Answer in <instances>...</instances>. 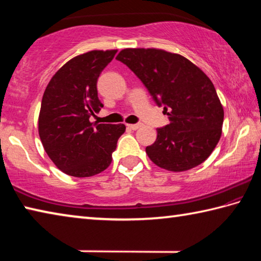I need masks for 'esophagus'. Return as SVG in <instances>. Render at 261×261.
<instances>
[{
    "label": "esophagus",
    "mask_w": 261,
    "mask_h": 261,
    "mask_svg": "<svg viewBox=\"0 0 261 261\" xmlns=\"http://www.w3.org/2000/svg\"><path fill=\"white\" fill-rule=\"evenodd\" d=\"M141 126V123H137V124H127V127H130L131 130H137Z\"/></svg>",
    "instance_id": "esophagus-1"
}]
</instances>
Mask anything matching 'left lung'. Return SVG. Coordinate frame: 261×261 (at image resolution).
<instances>
[{
    "label": "left lung",
    "instance_id": "left-lung-1",
    "mask_svg": "<svg viewBox=\"0 0 261 261\" xmlns=\"http://www.w3.org/2000/svg\"><path fill=\"white\" fill-rule=\"evenodd\" d=\"M138 77L169 124L146 147L156 166L184 171L199 166L218 145L223 108L211 79L192 62L162 49L126 48L116 56Z\"/></svg>",
    "mask_w": 261,
    "mask_h": 261
}]
</instances>
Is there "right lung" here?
<instances>
[{
  "instance_id": "add662e5",
  "label": "right lung",
  "mask_w": 261,
  "mask_h": 261,
  "mask_svg": "<svg viewBox=\"0 0 261 261\" xmlns=\"http://www.w3.org/2000/svg\"><path fill=\"white\" fill-rule=\"evenodd\" d=\"M117 50H92L73 57L46 87L39 115V136L60 170L90 177L109 167L124 124H98L90 117L103 105L96 83Z\"/></svg>"
}]
</instances>
